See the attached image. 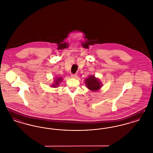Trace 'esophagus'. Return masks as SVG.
<instances>
[{
  "label": "esophagus",
  "instance_id": "34e87169",
  "mask_svg": "<svg viewBox=\"0 0 153 153\" xmlns=\"http://www.w3.org/2000/svg\"><path fill=\"white\" fill-rule=\"evenodd\" d=\"M71 77H72L73 79H76V78H77V75L76 74H72L71 75Z\"/></svg>",
  "mask_w": 153,
  "mask_h": 153
}]
</instances>
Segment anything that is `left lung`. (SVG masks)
Masks as SVG:
<instances>
[{
	"instance_id": "8db88e82",
	"label": "left lung",
	"mask_w": 153,
	"mask_h": 153,
	"mask_svg": "<svg viewBox=\"0 0 153 153\" xmlns=\"http://www.w3.org/2000/svg\"><path fill=\"white\" fill-rule=\"evenodd\" d=\"M85 85L90 91L96 92L100 89L102 86L101 82L95 76H90L85 80Z\"/></svg>"
}]
</instances>
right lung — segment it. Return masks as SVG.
Masks as SVG:
<instances>
[{"instance_id":"right-lung-1","label":"right lung","mask_w":153,"mask_h":153,"mask_svg":"<svg viewBox=\"0 0 153 153\" xmlns=\"http://www.w3.org/2000/svg\"><path fill=\"white\" fill-rule=\"evenodd\" d=\"M62 81V77H59L56 78V79L54 80V84H53L51 85V87L54 88H57L59 85V83H60L61 81Z\"/></svg>"}]
</instances>
